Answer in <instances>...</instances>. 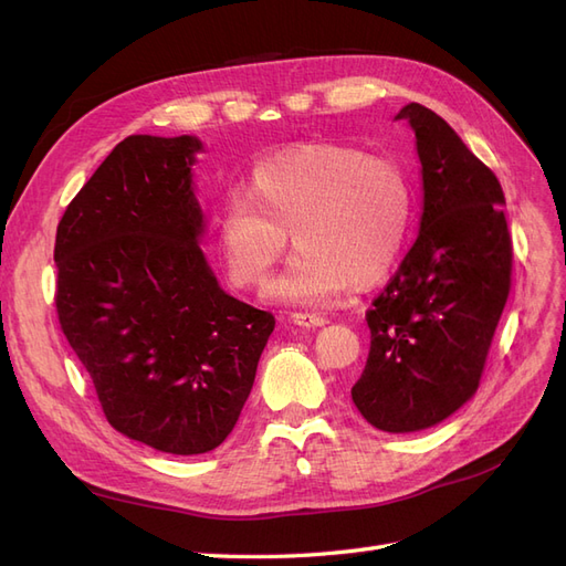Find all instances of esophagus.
I'll return each mask as SVG.
<instances>
[{
  "label": "esophagus",
  "mask_w": 566,
  "mask_h": 566,
  "mask_svg": "<svg viewBox=\"0 0 566 566\" xmlns=\"http://www.w3.org/2000/svg\"><path fill=\"white\" fill-rule=\"evenodd\" d=\"M290 321L300 325V328H321V325L328 323L325 321V316H318V314H293L290 316Z\"/></svg>",
  "instance_id": "1"
}]
</instances>
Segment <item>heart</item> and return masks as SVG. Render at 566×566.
<instances>
[{
  "label": "heart",
  "mask_w": 566,
  "mask_h": 566,
  "mask_svg": "<svg viewBox=\"0 0 566 566\" xmlns=\"http://www.w3.org/2000/svg\"><path fill=\"white\" fill-rule=\"evenodd\" d=\"M416 221L403 169L345 146H302L256 165L245 198L219 212L214 241L233 287H266L290 243L297 256L273 283L283 304L318 306L397 269Z\"/></svg>",
  "instance_id": "obj_1"
}]
</instances>
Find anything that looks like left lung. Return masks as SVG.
<instances>
[{"label":"left lung","mask_w":566,"mask_h":566,"mask_svg":"<svg viewBox=\"0 0 566 566\" xmlns=\"http://www.w3.org/2000/svg\"><path fill=\"white\" fill-rule=\"evenodd\" d=\"M394 119L416 134L420 231L366 314L370 352L352 401L378 430L408 434L474 397L510 293L512 243L499 179L447 119L420 104Z\"/></svg>","instance_id":"8db88e82"}]
</instances>
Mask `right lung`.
I'll use <instances>...</instances> for the list:
<instances>
[{"mask_svg":"<svg viewBox=\"0 0 566 566\" xmlns=\"http://www.w3.org/2000/svg\"><path fill=\"white\" fill-rule=\"evenodd\" d=\"M198 136L132 134L67 205L56 231V310L119 434L198 455L250 397L269 312L219 285L200 243Z\"/></svg>","mask_w":566,"mask_h":566,"instance_id":"obj_1","label":"right lung"}]
</instances>
